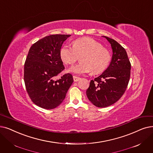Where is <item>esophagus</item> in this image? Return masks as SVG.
I'll use <instances>...</instances> for the list:
<instances>
[{"mask_svg":"<svg viewBox=\"0 0 153 153\" xmlns=\"http://www.w3.org/2000/svg\"><path fill=\"white\" fill-rule=\"evenodd\" d=\"M73 79H74V82H77L78 81H79L81 79V78L80 77H77V76H73Z\"/></svg>","mask_w":153,"mask_h":153,"instance_id":"esophagus-1","label":"esophagus"}]
</instances>
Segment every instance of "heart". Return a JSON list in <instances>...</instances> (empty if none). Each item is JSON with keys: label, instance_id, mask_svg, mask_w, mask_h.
Here are the masks:
<instances>
[{"label": "heart", "instance_id": "1", "mask_svg": "<svg viewBox=\"0 0 153 153\" xmlns=\"http://www.w3.org/2000/svg\"><path fill=\"white\" fill-rule=\"evenodd\" d=\"M60 55L65 64H73L81 56V62L71 68L68 71L83 74L92 71L98 73L104 71L111 60L109 51L101 44L91 38L78 39L73 45L65 44L61 49Z\"/></svg>", "mask_w": 153, "mask_h": 153}]
</instances>
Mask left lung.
Wrapping results in <instances>:
<instances>
[{
    "label": "left lung",
    "mask_w": 153,
    "mask_h": 153,
    "mask_svg": "<svg viewBox=\"0 0 153 153\" xmlns=\"http://www.w3.org/2000/svg\"><path fill=\"white\" fill-rule=\"evenodd\" d=\"M111 44V61L102 74L91 80L86 91L89 100L98 108H105L117 102L127 88L131 63L125 49L115 40L103 36Z\"/></svg>",
    "instance_id": "obj_1"
}]
</instances>
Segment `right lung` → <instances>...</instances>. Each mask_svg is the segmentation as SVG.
<instances>
[{
  "mask_svg": "<svg viewBox=\"0 0 153 153\" xmlns=\"http://www.w3.org/2000/svg\"><path fill=\"white\" fill-rule=\"evenodd\" d=\"M70 36H46L29 51L24 64V82L32 101L42 108L52 109L60 105L74 81L69 73L57 79L64 69L60 55L62 45Z\"/></svg>",
  "mask_w": 153,
  "mask_h": 153,
  "instance_id": "add662e5",
  "label": "right lung"
}]
</instances>
